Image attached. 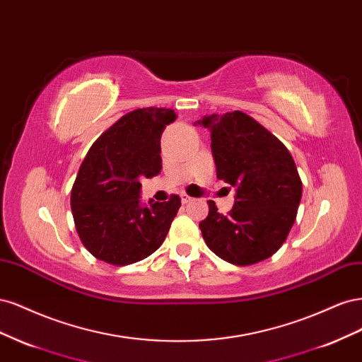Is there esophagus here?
I'll use <instances>...</instances> for the list:
<instances>
[{
  "label": "esophagus",
  "instance_id": "obj_1",
  "mask_svg": "<svg viewBox=\"0 0 362 362\" xmlns=\"http://www.w3.org/2000/svg\"><path fill=\"white\" fill-rule=\"evenodd\" d=\"M190 201H192V198H190L189 194H185V193L181 194V202H182V204H189Z\"/></svg>",
  "mask_w": 362,
  "mask_h": 362
}]
</instances>
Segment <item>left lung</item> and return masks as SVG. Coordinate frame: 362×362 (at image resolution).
Instances as JSON below:
<instances>
[{
	"instance_id": "1",
	"label": "left lung",
	"mask_w": 362,
	"mask_h": 362,
	"mask_svg": "<svg viewBox=\"0 0 362 362\" xmlns=\"http://www.w3.org/2000/svg\"><path fill=\"white\" fill-rule=\"evenodd\" d=\"M218 180L235 189L228 214L208 201L199 223L206 246L235 266L267 259L286 242L302 198V181L282 141L243 112L204 116Z\"/></svg>"
}]
</instances>
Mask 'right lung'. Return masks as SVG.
I'll return each instance as SVG.
<instances>
[{"instance_id":"obj_1","label":"right lung","mask_w":362,"mask_h":362,"mask_svg":"<svg viewBox=\"0 0 362 362\" xmlns=\"http://www.w3.org/2000/svg\"><path fill=\"white\" fill-rule=\"evenodd\" d=\"M177 119L170 108H137L87 152L71 192L76 233L90 254L113 266L145 259L161 246L181 199L140 204V178L161 172L160 139Z\"/></svg>"}]
</instances>
